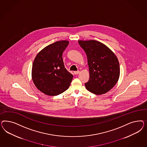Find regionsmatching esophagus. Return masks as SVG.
<instances>
[{
    "mask_svg": "<svg viewBox=\"0 0 147 147\" xmlns=\"http://www.w3.org/2000/svg\"><path fill=\"white\" fill-rule=\"evenodd\" d=\"M74 73L76 74H76H79L80 73V71H74Z\"/></svg>",
    "mask_w": 147,
    "mask_h": 147,
    "instance_id": "esophagus-1",
    "label": "esophagus"
}]
</instances>
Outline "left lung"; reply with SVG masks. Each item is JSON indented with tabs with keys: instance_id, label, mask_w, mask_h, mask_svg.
<instances>
[{
	"instance_id": "1",
	"label": "left lung",
	"mask_w": 147,
	"mask_h": 147,
	"mask_svg": "<svg viewBox=\"0 0 147 147\" xmlns=\"http://www.w3.org/2000/svg\"><path fill=\"white\" fill-rule=\"evenodd\" d=\"M87 55L89 81L86 89L96 95L106 93L114 87L120 77V65L115 54L106 45L96 40H79Z\"/></svg>"
}]
</instances>
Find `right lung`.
<instances>
[{
	"label": "right lung",
	"instance_id": "1",
	"mask_svg": "<svg viewBox=\"0 0 147 147\" xmlns=\"http://www.w3.org/2000/svg\"><path fill=\"white\" fill-rule=\"evenodd\" d=\"M69 44L58 41L45 47L36 55L32 79L36 87L46 95L55 96L66 90L73 76L65 68L62 53Z\"/></svg>",
	"mask_w": 147,
	"mask_h": 147
}]
</instances>
